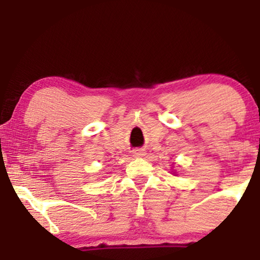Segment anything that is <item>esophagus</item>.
Here are the masks:
<instances>
[{
  "instance_id": "esophagus-1",
  "label": "esophagus",
  "mask_w": 260,
  "mask_h": 260,
  "mask_svg": "<svg viewBox=\"0 0 260 260\" xmlns=\"http://www.w3.org/2000/svg\"><path fill=\"white\" fill-rule=\"evenodd\" d=\"M133 154H134V156L140 157V156H143V155H144V151L140 150V149H137V150L133 151Z\"/></svg>"
}]
</instances>
